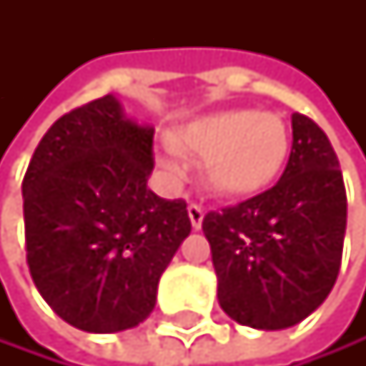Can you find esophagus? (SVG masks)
<instances>
[{"label": "esophagus", "instance_id": "1", "mask_svg": "<svg viewBox=\"0 0 366 366\" xmlns=\"http://www.w3.org/2000/svg\"><path fill=\"white\" fill-rule=\"evenodd\" d=\"M189 217H191L193 228L199 230V228H202V222H204V208L197 206V204H191V206H189Z\"/></svg>", "mask_w": 366, "mask_h": 366}]
</instances>
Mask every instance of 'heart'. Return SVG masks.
<instances>
[{
  "label": "heart",
  "instance_id": "heart-1",
  "mask_svg": "<svg viewBox=\"0 0 366 366\" xmlns=\"http://www.w3.org/2000/svg\"><path fill=\"white\" fill-rule=\"evenodd\" d=\"M162 167L177 175L182 156L204 158L206 187L228 199H248L274 184L290 156V132L281 116L224 109L193 118L169 136Z\"/></svg>",
  "mask_w": 366,
  "mask_h": 366
}]
</instances>
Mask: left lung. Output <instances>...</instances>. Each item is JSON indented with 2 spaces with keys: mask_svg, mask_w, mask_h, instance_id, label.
I'll return each mask as SVG.
<instances>
[{
  "mask_svg": "<svg viewBox=\"0 0 366 366\" xmlns=\"http://www.w3.org/2000/svg\"><path fill=\"white\" fill-rule=\"evenodd\" d=\"M345 228L347 195L332 142L314 120L292 114V151L281 179L202 222L222 310L254 330L297 325L336 283Z\"/></svg>",
  "mask_w": 366,
  "mask_h": 366,
  "instance_id": "1",
  "label": "left lung"
}]
</instances>
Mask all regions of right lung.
I'll return each instance as SVG.
<instances>
[{
	"label": "right lung",
	"instance_id": "right-lung-1",
	"mask_svg": "<svg viewBox=\"0 0 366 366\" xmlns=\"http://www.w3.org/2000/svg\"><path fill=\"white\" fill-rule=\"evenodd\" d=\"M151 171L153 127L114 94L61 116L34 149L21 187L28 268L76 330H132L156 307L191 219L184 199L147 187Z\"/></svg>",
	"mask_w": 366,
	"mask_h": 366
}]
</instances>
